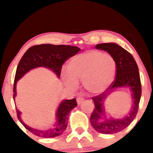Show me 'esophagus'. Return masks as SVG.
Masks as SVG:
<instances>
[{
	"mask_svg": "<svg viewBox=\"0 0 153 153\" xmlns=\"http://www.w3.org/2000/svg\"><path fill=\"white\" fill-rule=\"evenodd\" d=\"M83 101H84V99H83V98L82 97H77L76 102H77V104H81Z\"/></svg>",
	"mask_w": 153,
	"mask_h": 153,
	"instance_id": "34e87169",
	"label": "esophagus"
}]
</instances>
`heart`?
Returning <instances> with one entry per match:
<instances>
[{
	"instance_id": "1",
	"label": "heart",
	"mask_w": 153,
	"mask_h": 153,
	"mask_svg": "<svg viewBox=\"0 0 153 153\" xmlns=\"http://www.w3.org/2000/svg\"><path fill=\"white\" fill-rule=\"evenodd\" d=\"M68 73L63 72L65 84L75 88L79 81H83L88 92L97 94L109 86L116 76L117 65L110 54L100 51H88L75 56L69 62Z\"/></svg>"
}]
</instances>
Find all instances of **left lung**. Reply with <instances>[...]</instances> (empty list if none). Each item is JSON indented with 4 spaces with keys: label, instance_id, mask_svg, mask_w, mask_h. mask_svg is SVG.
Here are the masks:
<instances>
[{
    "label": "left lung",
    "instance_id": "obj_1",
    "mask_svg": "<svg viewBox=\"0 0 153 153\" xmlns=\"http://www.w3.org/2000/svg\"><path fill=\"white\" fill-rule=\"evenodd\" d=\"M97 49L106 51L116 60L117 70L116 78L108 88L100 95L94 96L92 100L95 104L90 120L93 128L98 132L111 134L123 130L129 126L137 116L141 96V83L137 64L134 58L127 50L115 43L97 45ZM128 86L133 93V106L128 116L121 119L108 120L101 118L103 114V101L114 88Z\"/></svg>",
    "mask_w": 153,
    "mask_h": 153
}]
</instances>
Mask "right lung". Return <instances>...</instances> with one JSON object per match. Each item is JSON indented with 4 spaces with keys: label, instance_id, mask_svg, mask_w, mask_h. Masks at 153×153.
<instances>
[{
    "label": "right lung",
    "instance_id": "add662e5",
    "mask_svg": "<svg viewBox=\"0 0 153 153\" xmlns=\"http://www.w3.org/2000/svg\"><path fill=\"white\" fill-rule=\"evenodd\" d=\"M80 50L79 47L74 46L54 45L50 44L35 45L29 48L22 56L16 68L13 88V99L16 95V81L19 80L27 72L37 67H45L51 69L60 77L62 65L69 58L76 55ZM76 106L75 98L62 101L56 114L58 123L54 125L52 129L47 130H39L26 125L21 119V112L16 108V111L19 120L33 134L42 138H53L61 135L65 130L68 125L69 113Z\"/></svg>",
    "mask_w": 153,
    "mask_h": 153
}]
</instances>
